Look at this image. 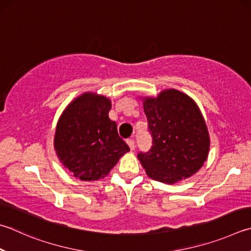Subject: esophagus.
<instances>
[{
	"label": "esophagus",
	"instance_id": "esophagus-1",
	"mask_svg": "<svg viewBox=\"0 0 251 251\" xmlns=\"http://www.w3.org/2000/svg\"><path fill=\"white\" fill-rule=\"evenodd\" d=\"M127 145L129 146V149L130 150H134L135 149V140L133 139V138H129V139H127Z\"/></svg>",
	"mask_w": 251,
	"mask_h": 251
}]
</instances>
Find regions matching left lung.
<instances>
[{"label": "left lung", "instance_id": "obj_1", "mask_svg": "<svg viewBox=\"0 0 251 251\" xmlns=\"http://www.w3.org/2000/svg\"><path fill=\"white\" fill-rule=\"evenodd\" d=\"M141 100L152 136L149 151L138 154L147 176L173 184L195 175L206 161L211 145L198 104L176 89Z\"/></svg>", "mask_w": 251, "mask_h": 251}]
</instances>
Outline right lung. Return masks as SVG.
<instances>
[{
    "instance_id": "1",
    "label": "right lung",
    "mask_w": 251,
    "mask_h": 251,
    "mask_svg": "<svg viewBox=\"0 0 251 251\" xmlns=\"http://www.w3.org/2000/svg\"><path fill=\"white\" fill-rule=\"evenodd\" d=\"M111 100L85 92L68 104L57 122L53 148L71 176L82 181L105 177L129 147L108 117Z\"/></svg>"
}]
</instances>
